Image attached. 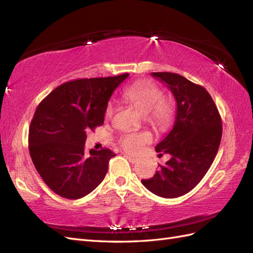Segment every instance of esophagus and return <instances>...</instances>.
Returning <instances> with one entry per match:
<instances>
[{"mask_svg":"<svg viewBox=\"0 0 253 253\" xmlns=\"http://www.w3.org/2000/svg\"><path fill=\"white\" fill-rule=\"evenodd\" d=\"M125 156H126V158L131 164H136L137 162H138V159L135 158V157H132V156H129V155H125Z\"/></svg>","mask_w":253,"mask_h":253,"instance_id":"esophagus-1","label":"esophagus"}]
</instances>
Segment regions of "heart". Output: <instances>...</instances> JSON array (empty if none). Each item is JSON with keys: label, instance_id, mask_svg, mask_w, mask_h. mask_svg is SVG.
<instances>
[{"label": "heart", "instance_id": "1", "mask_svg": "<svg viewBox=\"0 0 253 253\" xmlns=\"http://www.w3.org/2000/svg\"><path fill=\"white\" fill-rule=\"evenodd\" d=\"M125 101L133 104L141 113L147 114L150 124L157 128L169 127L175 119L176 105L172 98L163 96V89L150 80H138L126 87L121 94ZM114 105L109 103L105 109V117L111 118ZM152 141L149 132H133L122 135L120 147L129 154L139 153L147 143Z\"/></svg>", "mask_w": 253, "mask_h": 253}]
</instances>
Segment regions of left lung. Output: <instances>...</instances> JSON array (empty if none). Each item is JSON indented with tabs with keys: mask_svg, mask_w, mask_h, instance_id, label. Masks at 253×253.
Returning <instances> with one entry per match:
<instances>
[{
	"mask_svg": "<svg viewBox=\"0 0 253 253\" xmlns=\"http://www.w3.org/2000/svg\"><path fill=\"white\" fill-rule=\"evenodd\" d=\"M167 83L177 103L172 131L156 145V152L171 159L150 179H141L152 193L166 198L178 197L195 188L208 172L223 134L221 118L205 87L174 73H152ZM162 155V154H160Z\"/></svg>",
	"mask_w": 253,
	"mask_h": 253,
	"instance_id": "obj_1",
	"label": "left lung"
}]
</instances>
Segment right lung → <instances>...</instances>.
Wrapping results in <instances>:
<instances>
[{
  "instance_id": "1",
  "label": "right lung",
  "mask_w": 253,
  "mask_h": 253,
  "mask_svg": "<svg viewBox=\"0 0 253 253\" xmlns=\"http://www.w3.org/2000/svg\"><path fill=\"white\" fill-rule=\"evenodd\" d=\"M127 76L68 81L38 105L29 126V154L43 181L59 196L78 200L104 179L116 154L105 148L86 154V132L103 125L109 99Z\"/></svg>"
}]
</instances>
